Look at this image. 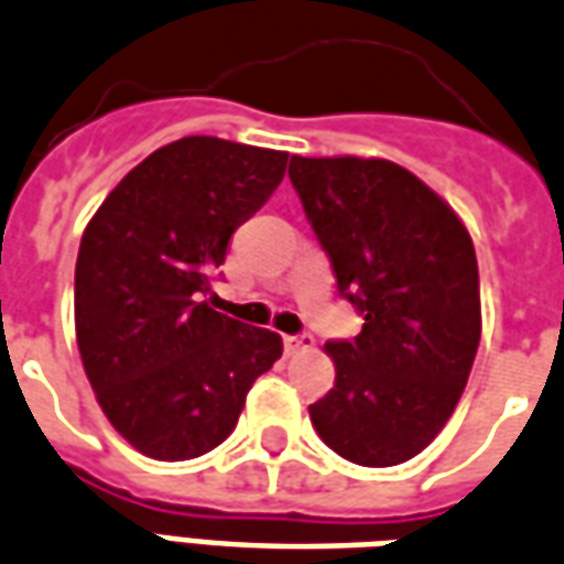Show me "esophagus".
<instances>
[{"label": "esophagus", "mask_w": 564, "mask_h": 564, "mask_svg": "<svg viewBox=\"0 0 564 564\" xmlns=\"http://www.w3.org/2000/svg\"><path fill=\"white\" fill-rule=\"evenodd\" d=\"M314 345V338L308 333H299V336H283V348L286 354H302V350H308Z\"/></svg>", "instance_id": "34e87169"}]
</instances>
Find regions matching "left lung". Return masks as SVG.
I'll use <instances>...</instances> for the list:
<instances>
[{
    "instance_id": "1",
    "label": "left lung",
    "mask_w": 564,
    "mask_h": 564,
    "mask_svg": "<svg viewBox=\"0 0 564 564\" xmlns=\"http://www.w3.org/2000/svg\"><path fill=\"white\" fill-rule=\"evenodd\" d=\"M290 180L364 314L350 341H326L336 384L308 405L326 446L364 467L415 458L455 412L482 314L474 241L415 173L384 159L290 161Z\"/></svg>"
}]
</instances>
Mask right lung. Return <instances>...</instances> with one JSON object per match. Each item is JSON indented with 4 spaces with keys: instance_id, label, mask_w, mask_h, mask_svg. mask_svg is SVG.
<instances>
[{
    "instance_id": "1",
    "label": "right lung",
    "mask_w": 564,
    "mask_h": 564,
    "mask_svg": "<svg viewBox=\"0 0 564 564\" xmlns=\"http://www.w3.org/2000/svg\"><path fill=\"white\" fill-rule=\"evenodd\" d=\"M286 159L183 137L140 161L82 235L78 354L106 419L149 458L219 446L283 354L278 333L219 314L204 295L235 228L281 186Z\"/></svg>"
}]
</instances>
